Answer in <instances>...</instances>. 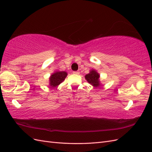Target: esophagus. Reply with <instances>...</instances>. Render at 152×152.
<instances>
[{
    "label": "esophagus",
    "instance_id": "obj_1",
    "mask_svg": "<svg viewBox=\"0 0 152 152\" xmlns=\"http://www.w3.org/2000/svg\"><path fill=\"white\" fill-rule=\"evenodd\" d=\"M73 74H80V72H79V71H74Z\"/></svg>",
    "mask_w": 152,
    "mask_h": 152
}]
</instances>
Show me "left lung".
I'll return each instance as SVG.
<instances>
[{
  "label": "left lung",
  "mask_w": 152,
  "mask_h": 152,
  "mask_svg": "<svg viewBox=\"0 0 152 152\" xmlns=\"http://www.w3.org/2000/svg\"><path fill=\"white\" fill-rule=\"evenodd\" d=\"M85 78L89 83L95 88H98L101 85L100 82V74L95 69L90 70L89 72L85 76Z\"/></svg>",
  "instance_id": "left-lung-1"
}]
</instances>
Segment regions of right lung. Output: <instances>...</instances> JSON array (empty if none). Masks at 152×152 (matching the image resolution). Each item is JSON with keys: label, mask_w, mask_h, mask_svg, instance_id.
Segmentation results:
<instances>
[{"label": "right lung", "mask_w": 152, "mask_h": 152, "mask_svg": "<svg viewBox=\"0 0 152 152\" xmlns=\"http://www.w3.org/2000/svg\"><path fill=\"white\" fill-rule=\"evenodd\" d=\"M67 76L65 71H56L49 78V86L51 88H56L62 83Z\"/></svg>", "instance_id": "obj_1"}]
</instances>
